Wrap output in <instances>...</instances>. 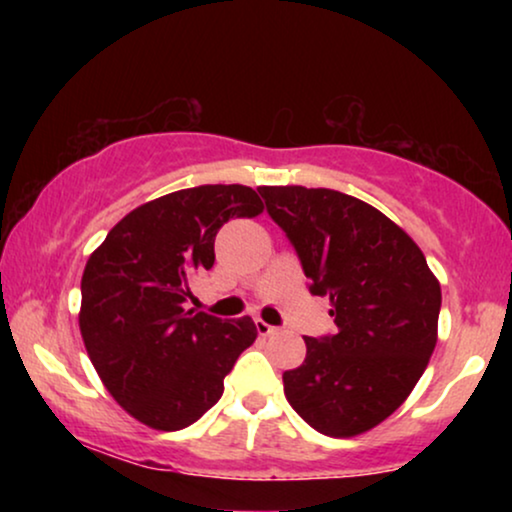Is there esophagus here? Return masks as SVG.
<instances>
[{
  "label": "esophagus",
  "mask_w": 512,
  "mask_h": 512,
  "mask_svg": "<svg viewBox=\"0 0 512 512\" xmlns=\"http://www.w3.org/2000/svg\"><path fill=\"white\" fill-rule=\"evenodd\" d=\"M256 331H258V335H272V333H277L279 328L265 324L263 319H256Z\"/></svg>",
  "instance_id": "esophagus-1"
}]
</instances>
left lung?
Wrapping results in <instances>:
<instances>
[{
	"label": "left lung",
	"instance_id": "8db88e82",
	"mask_svg": "<svg viewBox=\"0 0 512 512\" xmlns=\"http://www.w3.org/2000/svg\"><path fill=\"white\" fill-rule=\"evenodd\" d=\"M258 193L338 326L328 338H305L303 366L284 373L286 401L324 436L366 433L401 408L429 366L438 279L415 240L368 202L331 188Z\"/></svg>",
	"mask_w": 512,
	"mask_h": 512
}]
</instances>
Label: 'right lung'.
I'll use <instances>...</instances> for the list:
<instances>
[{
    "instance_id": "right-lung-1",
    "label": "right lung",
    "mask_w": 512,
    "mask_h": 512,
    "mask_svg": "<svg viewBox=\"0 0 512 512\" xmlns=\"http://www.w3.org/2000/svg\"><path fill=\"white\" fill-rule=\"evenodd\" d=\"M254 188L207 184L167 193L125 214L90 254L79 328L100 380L151 429L198 422L223 377L256 340L251 317L184 310L191 279L214 265V237L233 216H258Z\"/></svg>"
}]
</instances>
